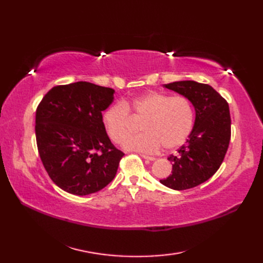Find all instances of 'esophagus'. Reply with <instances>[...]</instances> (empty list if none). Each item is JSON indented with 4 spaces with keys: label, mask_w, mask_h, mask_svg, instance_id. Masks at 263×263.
<instances>
[{
    "label": "esophagus",
    "mask_w": 263,
    "mask_h": 263,
    "mask_svg": "<svg viewBox=\"0 0 263 263\" xmlns=\"http://www.w3.org/2000/svg\"><path fill=\"white\" fill-rule=\"evenodd\" d=\"M142 158L144 159H146V160H148V161H155L156 160V158H154V157H149V156H147V155H140Z\"/></svg>",
    "instance_id": "obj_1"
}]
</instances>
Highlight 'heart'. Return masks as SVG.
Instances as JSON below:
<instances>
[{
	"label": "heart",
	"instance_id": "heart-1",
	"mask_svg": "<svg viewBox=\"0 0 263 263\" xmlns=\"http://www.w3.org/2000/svg\"><path fill=\"white\" fill-rule=\"evenodd\" d=\"M129 112L139 119L141 129L126 141L128 150L154 154L163 146L165 150L179 148L192 133L195 112L184 97H172L162 92H148L132 100L115 103L105 109L102 121L108 138L122 145L132 133Z\"/></svg>",
	"mask_w": 263,
	"mask_h": 263
}]
</instances>
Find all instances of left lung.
<instances>
[{"label": "left lung", "mask_w": 263, "mask_h": 263, "mask_svg": "<svg viewBox=\"0 0 263 263\" xmlns=\"http://www.w3.org/2000/svg\"><path fill=\"white\" fill-rule=\"evenodd\" d=\"M163 86L191 101L195 122L185 145L168 157L172 174L160 182L177 191L192 189L212 178L224 160L230 141L229 106L209 84L178 81Z\"/></svg>", "instance_id": "left-lung-1"}]
</instances>
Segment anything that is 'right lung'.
<instances>
[{"label":"right lung","instance_id":"add662e5","mask_svg":"<svg viewBox=\"0 0 263 263\" xmlns=\"http://www.w3.org/2000/svg\"><path fill=\"white\" fill-rule=\"evenodd\" d=\"M115 91L80 81L57 85L36 110L39 156L55 185L74 195H87L112 181L124 153L110 142L102 112Z\"/></svg>","mask_w":263,"mask_h":263}]
</instances>
